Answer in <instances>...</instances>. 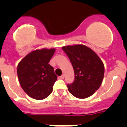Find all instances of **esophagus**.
<instances>
[{"label": "esophagus", "mask_w": 127, "mask_h": 127, "mask_svg": "<svg viewBox=\"0 0 127 127\" xmlns=\"http://www.w3.org/2000/svg\"><path fill=\"white\" fill-rule=\"evenodd\" d=\"M64 77H65V75L64 74H62V76H60V78L61 79H64Z\"/></svg>", "instance_id": "esophagus-1"}]
</instances>
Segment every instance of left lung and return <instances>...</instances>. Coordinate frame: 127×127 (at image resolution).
Here are the masks:
<instances>
[{
	"label": "left lung",
	"instance_id": "8db88e82",
	"mask_svg": "<svg viewBox=\"0 0 127 127\" xmlns=\"http://www.w3.org/2000/svg\"><path fill=\"white\" fill-rule=\"evenodd\" d=\"M62 48L70 59L74 71V81L67 85L69 92L78 98L90 97L102 83V61L92 49L83 44L65 46Z\"/></svg>",
	"mask_w": 127,
	"mask_h": 127
}]
</instances>
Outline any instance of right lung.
<instances>
[{"instance_id": "add662e5", "label": "right lung", "mask_w": 127, "mask_h": 127, "mask_svg": "<svg viewBox=\"0 0 127 127\" xmlns=\"http://www.w3.org/2000/svg\"><path fill=\"white\" fill-rule=\"evenodd\" d=\"M55 52V48L34 50L19 62V82L22 89L31 98L44 99L52 92L57 76L49 62Z\"/></svg>"}]
</instances>
